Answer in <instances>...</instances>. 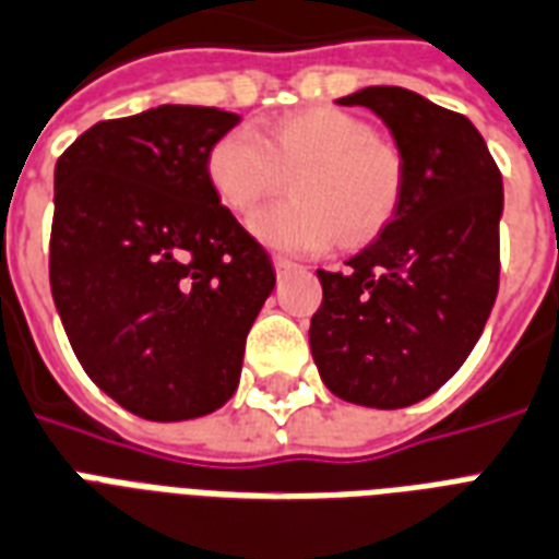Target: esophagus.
Instances as JSON below:
<instances>
[{
    "label": "esophagus",
    "instance_id": "34e87169",
    "mask_svg": "<svg viewBox=\"0 0 559 559\" xmlns=\"http://www.w3.org/2000/svg\"><path fill=\"white\" fill-rule=\"evenodd\" d=\"M294 262L292 259H285V257H274V271H276V276H280V280H283V276H288L294 271Z\"/></svg>",
    "mask_w": 559,
    "mask_h": 559
}]
</instances>
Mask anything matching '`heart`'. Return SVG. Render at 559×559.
Instances as JSON below:
<instances>
[{
	"mask_svg": "<svg viewBox=\"0 0 559 559\" xmlns=\"http://www.w3.org/2000/svg\"><path fill=\"white\" fill-rule=\"evenodd\" d=\"M206 177L233 215H250L292 177V201L267 206L250 230L267 248L323 253L370 241L393 218L402 198V157L373 128L338 107L285 116L259 136L233 128L212 142Z\"/></svg>",
	"mask_w": 559,
	"mask_h": 559,
	"instance_id": "b5f03b06",
	"label": "heart"
}]
</instances>
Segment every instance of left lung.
<instances>
[{
	"label": "left lung",
	"mask_w": 559,
	"mask_h": 559,
	"mask_svg": "<svg viewBox=\"0 0 559 559\" xmlns=\"http://www.w3.org/2000/svg\"><path fill=\"white\" fill-rule=\"evenodd\" d=\"M370 107L402 157V198L344 271H318L309 326L320 379L341 400L405 408L445 384L499 294L501 171L466 116L402 86L338 98Z\"/></svg>",
	"instance_id": "obj_1"
}]
</instances>
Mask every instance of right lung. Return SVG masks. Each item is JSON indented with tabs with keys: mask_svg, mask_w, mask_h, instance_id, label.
<instances>
[{
	"mask_svg": "<svg viewBox=\"0 0 559 559\" xmlns=\"http://www.w3.org/2000/svg\"><path fill=\"white\" fill-rule=\"evenodd\" d=\"M239 116L163 104L84 131L55 166L49 283L86 376L136 417L212 414L276 274L215 198L212 142Z\"/></svg>",
	"mask_w": 559,
	"mask_h": 559,
	"instance_id": "1",
	"label": "right lung"
}]
</instances>
